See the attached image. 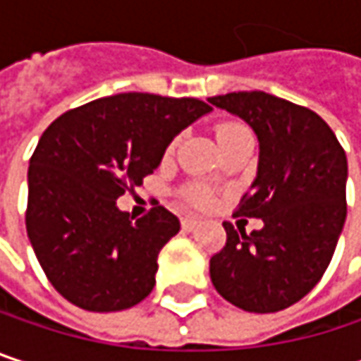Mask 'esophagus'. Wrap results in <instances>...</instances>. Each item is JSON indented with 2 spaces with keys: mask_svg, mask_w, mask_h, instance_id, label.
Instances as JSON below:
<instances>
[{
  "mask_svg": "<svg viewBox=\"0 0 361 361\" xmlns=\"http://www.w3.org/2000/svg\"><path fill=\"white\" fill-rule=\"evenodd\" d=\"M196 226H198V219H194V217H183V219H181V228H183V232H192Z\"/></svg>",
  "mask_w": 361,
  "mask_h": 361,
  "instance_id": "1",
  "label": "esophagus"
}]
</instances>
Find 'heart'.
<instances>
[{
	"mask_svg": "<svg viewBox=\"0 0 361 361\" xmlns=\"http://www.w3.org/2000/svg\"><path fill=\"white\" fill-rule=\"evenodd\" d=\"M238 129H243V125H236V123H224V125H219V127H217V140H224V137H228V135L236 133ZM188 198H190L192 202H196V204H204V202L209 200V192H207V190H202V188H190V190H188Z\"/></svg>",
	"mask_w": 361,
	"mask_h": 361,
	"instance_id": "1",
	"label": "heart"
}]
</instances>
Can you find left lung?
<instances>
[{"mask_svg": "<svg viewBox=\"0 0 361 361\" xmlns=\"http://www.w3.org/2000/svg\"><path fill=\"white\" fill-rule=\"evenodd\" d=\"M207 102L257 135V176L236 215L263 219L249 236L224 224L228 243L211 257V282L245 312L286 310L320 282L343 232L345 150L322 116L271 94L238 92Z\"/></svg>", "mask_w": 361, "mask_h": 361, "instance_id": "8db88e82", "label": "left lung"}]
</instances>
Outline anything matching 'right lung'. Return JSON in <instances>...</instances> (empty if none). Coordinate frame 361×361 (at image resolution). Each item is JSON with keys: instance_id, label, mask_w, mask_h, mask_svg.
I'll return each instance as SVG.
<instances>
[{"instance_id": "add662e5", "label": "right lung", "mask_w": 361, "mask_h": 361, "mask_svg": "<svg viewBox=\"0 0 361 361\" xmlns=\"http://www.w3.org/2000/svg\"><path fill=\"white\" fill-rule=\"evenodd\" d=\"M209 112L194 98L133 92L68 110L43 131L29 163L27 234L66 301L121 312L152 293L159 252L180 232V219L165 207L135 219L116 200Z\"/></svg>"}]
</instances>
